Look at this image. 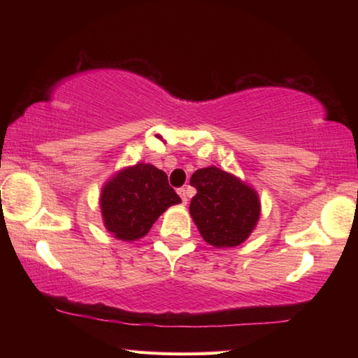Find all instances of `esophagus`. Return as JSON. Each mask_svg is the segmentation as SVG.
Masks as SVG:
<instances>
[{
  "instance_id": "1",
  "label": "esophagus",
  "mask_w": 358,
  "mask_h": 358,
  "mask_svg": "<svg viewBox=\"0 0 358 358\" xmlns=\"http://www.w3.org/2000/svg\"><path fill=\"white\" fill-rule=\"evenodd\" d=\"M178 194H180L181 201H183V203H187V197H189V189H187V187H180Z\"/></svg>"
}]
</instances>
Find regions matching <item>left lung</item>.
<instances>
[{
	"instance_id": "8db88e82",
	"label": "left lung",
	"mask_w": 358,
	"mask_h": 358,
	"mask_svg": "<svg viewBox=\"0 0 358 358\" xmlns=\"http://www.w3.org/2000/svg\"><path fill=\"white\" fill-rule=\"evenodd\" d=\"M189 183L197 189L189 213L203 240L216 248L243 243L260 215L256 191L213 166L194 172Z\"/></svg>"
}]
</instances>
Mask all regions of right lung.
I'll use <instances>...</instances> for the list:
<instances>
[{
	"label": "right lung",
	"mask_w": 358,
	"mask_h": 358,
	"mask_svg": "<svg viewBox=\"0 0 358 358\" xmlns=\"http://www.w3.org/2000/svg\"><path fill=\"white\" fill-rule=\"evenodd\" d=\"M180 202L166 172L151 164L124 169L108 181L101 194L106 227L124 241L143 237L157 217Z\"/></svg>",
	"instance_id": "1"
}]
</instances>
